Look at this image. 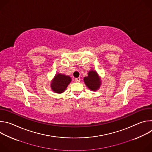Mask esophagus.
Returning <instances> with one entry per match:
<instances>
[{"instance_id":"1","label":"esophagus","mask_w":152,"mask_h":152,"mask_svg":"<svg viewBox=\"0 0 152 152\" xmlns=\"http://www.w3.org/2000/svg\"><path fill=\"white\" fill-rule=\"evenodd\" d=\"M80 81V77H77L75 79V82H79Z\"/></svg>"}]
</instances>
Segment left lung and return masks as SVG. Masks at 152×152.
Wrapping results in <instances>:
<instances>
[{
	"label": "left lung",
	"mask_w": 152,
	"mask_h": 152,
	"mask_svg": "<svg viewBox=\"0 0 152 152\" xmlns=\"http://www.w3.org/2000/svg\"><path fill=\"white\" fill-rule=\"evenodd\" d=\"M83 81L86 86L92 91L97 90L101 85V79L98 73L92 70L88 72V76L83 78Z\"/></svg>",
	"instance_id": "left-lung-1"
}]
</instances>
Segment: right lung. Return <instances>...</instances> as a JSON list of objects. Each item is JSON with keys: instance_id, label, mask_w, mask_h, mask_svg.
I'll use <instances>...</instances> for the list:
<instances>
[{"instance_id": "obj_1", "label": "right lung", "mask_w": 152, "mask_h": 152, "mask_svg": "<svg viewBox=\"0 0 152 152\" xmlns=\"http://www.w3.org/2000/svg\"><path fill=\"white\" fill-rule=\"evenodd\" d=\"M71 81L72 79L69 76L58 73L51 82V88L55 93H62L66 90Z\"/></svg>"}]
</instances>
